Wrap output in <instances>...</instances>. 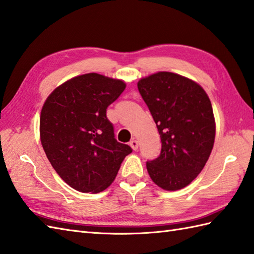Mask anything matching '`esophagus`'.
<instances>
[{
  "instance_id": "1",
  "label": "esophagus",
  "mask_w": 254,
  "mask_h": 254,
  "mask_svg": "<svg viewBox=\"0 0 254 254\" xmlns=\"http://www.w3.org/2000/svg\"><path fill=\"white\" fill-rule=\"evenodd\" d=\"M129 144H130V146H131V148H132L133 150H137L138 146H139V142H138L137 139H132L131 141L129 142Z\"/></svg>"
}]
</instances>
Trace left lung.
Wrapping results in <instances>:
<instances>
[{"label": "left lung", "instance_id": "left-lung-1", "mask_svg": "<svg viewBox=\"0 0 254 254\" xmlns=\"http://www.w3.org/2000/svg\"><path fill=\"white\" fill-rule=\"evenodd\" d=\"M138 90L162 142L160 155L146 162L150 177L164 190L185 188L203 170L213 149L211 101L199 83L170 71L141 78Z\"/></svg>", "mask_w": 254, "mask_h": 254}]
</instances>
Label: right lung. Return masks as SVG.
I'll return each mask as SVG.
<instances>
[{"label":"right lung","mask_w":254,"mask_h":254,"mask_svg":"<svg viewBox=\"0 0 254 254\" xmlns=\"http://www.w3.org/2000/svg\"><path fill=\"white\" fill-rule=\"evenodd\" d=\"M120 79L90 72L62 83L44 102L40 139L55 172L71 188L98 193L114 182L130 146L118 142L106 109L125 90Z\"/></svg>","instance_id":"add662e5"}]
</instances>
